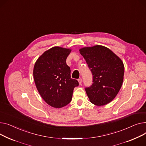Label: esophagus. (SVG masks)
<instances>
[{"mask_svg": "<svg viewBox=\"0 0 146 146\" xmlns=\"http://www.w3.org/2000/svg\"><path fill=\"white\" fill-rule=\"evenodd\" d=\"M78 81L79 84L81 85V83H82V79H81V78H79Z\"/></svg>", "mask_w": 146, "mask_h": 146, "instance_id": "esophagus-1", "label": "esophagus"}]
</instances>
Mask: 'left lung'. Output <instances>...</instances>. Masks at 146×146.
Returning <instances> with one entry per match:
<instances>
[{
    "label": "left lung",
    "instance_id": "obj_1",
    "mask_svg": "<svg viewBox=\"0 0 146 146\" xmlns=\"http://www.w3.org/2000/svg\"><path fill=\"white\" fill-rule=\"evenodd\" d=\"M93 75V84L85 91L91 103L98 106L112 101L120 90L124 80L122 60L109 48L95 45L80 49Z\"/></svg>",
    "mask_w": 146,
    "mask_h": 146
}]
</instances>
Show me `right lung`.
<instances>
[{"label": "right lung", "instance_id": "1", "mask_svg": "<svg viewBox=\"0 0 146 146\" xmlns=\"http://www.w3.org/2000/svg\"><path fill=\"white\" fill-rule=\"evenodd\" d=\"M71 49L54 46L46 50L36 60L33 67V79L36 88L50 106L59 108L71 102L78 81L71 78L70 68L66 59Z\"/></svg>", "mask_w": 146, "mask_h": 146}]
</instances>
